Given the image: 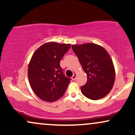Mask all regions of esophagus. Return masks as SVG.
<instances>
[{"mask_svg":"<svg viewBox=\"0 0 135 135\" xmlns=\"http://www.w3.org/2000/svg\"><path fill=\"white\" fill-rule=\"evenodd\" d=\"M76 77H77V74L75 73V74H74V75H73V76L72 77V79L73 80H75V79H76Z\"/></svg>","mask_w":135,"mask_h":135,"instance_id":"34e87169","label":"esophagus"}]
</instances>
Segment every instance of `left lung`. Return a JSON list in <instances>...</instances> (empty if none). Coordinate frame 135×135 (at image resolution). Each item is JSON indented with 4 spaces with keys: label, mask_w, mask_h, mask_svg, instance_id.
<instances>
[{
    "label": "left lung",
    "mask_w": 135,
    "mask_h": 135,
    "mask_svg": "<svg viewBox=\"0 0 135 135\" xmlns=\"http://www.w3.org/2000/svg\"><path fill=\"white\" fill-rule=\"evenodd\" d=\"M72 48L87 75V83L80 88L82 93L93 100L104 98L112 89L115 77L109 54L93 43L72 45Z\"/></svg>",
    "instance_id": "obj_1"
}]
</instances>
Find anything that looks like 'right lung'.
Segmentation results:
<instances>
[{
  "instance_id": "obj_1",
  "label": "right lung",
  "mask_w": 135,
  "mask_h": 135,
  "mask_svg": "<svg viewBox=\"0 0 135 135\" xmlns=\"http://www.w3.org/2000/svg\"><path fill=\"white\" fill-rule=\"evenodd\" d=\"M70 47V44L51 42L42 45L32 55L28 77L32 90L41 100L55 102L65 93L70 79L64 75L60 62Z\"/></svg>"
}]
</instances>
